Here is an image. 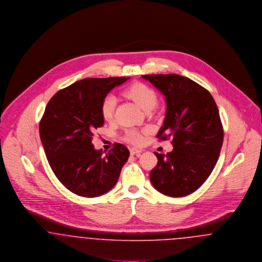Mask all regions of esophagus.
I'll use <instances>...</instances> for the list:
<instances>
[{
	"instance_id": "34e87169",
	"label": "esophagus",
	"mask_w": 262,
	"mask_h": 262,
	"mask_svg": "<svg viewBox=\"0 0 262 262\" xmlns=\"http://www.w3.org/2000/svg\"><path fill=\"white\" fill-rule=\"evenodd\" d=\"M142 151H142L141 149H137V148H131V149H130V154H131L132 156H134V155H136V156L140 155Z\"/></svg>"
}]
</instances>
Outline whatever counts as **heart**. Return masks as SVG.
Listing matches in <instances>:
<instances>
[{"mask_svg":"<svg viewBox=\"0 0 262 262\" xmlns=\"http://www.w3.org/2000/svg\"><path fill=\"white\" fill-rule=\"evenodd\" d=\"M126 97L134 100L138 105L145 111H151L155 107L158 101L156 92L149 85L143 83H135L128 86L124 92ZM116 107V97L107 96L104 97L100 104V113L104 120H111L114 115ZM124 139L126 141L139 145L143 142V136L141 132L135 129H128L125 132Z\"/></svg>","mask_w":262,"mask_h":262,"instance_id":"obj_1","label":"heart"}]
</instances>
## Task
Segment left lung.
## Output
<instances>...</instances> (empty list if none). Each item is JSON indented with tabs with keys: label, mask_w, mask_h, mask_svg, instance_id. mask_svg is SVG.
Wrapping results in <instances>:
<instances>
[{
	"label": "left lung",
	"mask_w": 262,
	"mask_h": 262,
	"mask_svg": "<svg viewBox=\"0 0 262 262\" xmlns=\"http://www.w3.org/2000/svg\"><path fill=\"white\" fill-rule=\"evenodd\" d=\"M164 96V125L157 138H172L173 150L155 151L158 164L150 173L152 186L170 197L197 190L209 178L220 156L224 131L211 94L192 80L176 74L144 75Z\"/></svg>",
	"instance_id": "left-lung-1"
}]
</instances>
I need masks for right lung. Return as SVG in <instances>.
<instances>
[{
	"instance_id": "obj_1",
	"label": "right lung",
	"mask_w": 262,
	"mask_h": 262,
	"mask_svg": "<svg viewBox=\"0 0 262 262\" xmlns=\"http://www.w3.org/2000/svg\"><path fill=\"white\" fill-rule=\"evenodd\" d=\"M128 79H83L56 93L47 103L39 124L42 146L56 178L71 192L92 198L116 184L129 150L116 143L104 155L95 149L92 139L104 123L103 98Z\"/></svg>"
}]
</instances>
